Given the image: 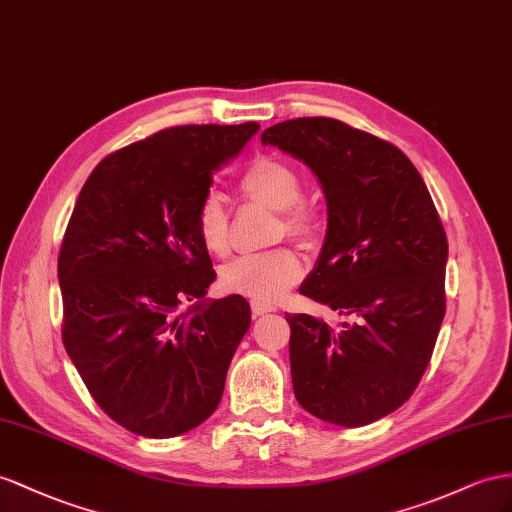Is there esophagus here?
Returning <instances> with one entry per match:
<instances>
[{
	"mask_svg": "<svg viewBox=\"0 0 512 512\" xmlns=\"http://www.w3.org/2000/svg\"><path fill=\"white\" fill-rule=\"evenodd\" d=\"M251 309H253L255 316H264V313L277 311V305L266 303V300H253V303H251Z\"/></svg>",
	"mask_w": 512,
	"mask_h": 512,
	"instance_id": "34e87169",
	"label": "esophagus"
}]
</instances>
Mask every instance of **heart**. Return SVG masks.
Instances as JSON below:
<instances>
[{"mask_svg": "<svg viewBox=\"0 0 512 512\" xmlns=\"http://www.w3.org/2000/svg\"><path fill=\"white\" fill-rule=\"evenodd\" d=\"M244 199L279 209L277 238H290L311 244L322 231V214L316 203L303 199V175L290 164L274 157H257L238 179ZM196 233L216 257H225L231 246V220L225 203L216 192H207L196 207ZM303 274V259L292 246H277L264 253L235 259L222 272L227 290L253 300H279Z\"/></svg>", "mask_w": 512, "mask_h": 512, "instance_id": "heart-1", "label": "heart"}]
</instances>
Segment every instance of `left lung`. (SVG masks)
Wrapping results in <instances>:
<instances>
[{
	"instance_id": "1",
	"label": "left lung",
	"mask_w": 512,
	"mask_h": 512,
	"mask_svg": "<svg viewBox=\"0 0 512 512\" xmlns=\"http://www.w3.org/2000/svg\"><path fill=\"white\" fill-rule=\"evenodd\" d=\"M261 142L320 179L329 227L300 294L352 318L333 329L285 313L294 396L329 424H372L411 398L437 344L448 261L437 207L396 144L337 119L283 121Z\"/></svg>"
}]
</instances>
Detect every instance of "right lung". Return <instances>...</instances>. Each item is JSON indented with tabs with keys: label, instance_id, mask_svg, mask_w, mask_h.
I'll list each match as a JSON object with an SVG mask.
<instances>
[{
	"label": "right lung",
	"instance_id": "right-lung-1",
	"mask_svg": "<svg viewBox=\"0 0 512 512\" xmlns=\"http://www.w3.org/2000/svg\"><path fill=\"white\" fill-rule=\"evenodd\" d=\"M257 129L155 131L103 157L77 196L58 255L62 342L103 413L136 435L203 424L251 326L246 298L203 300L216 272L194 218Z\"/></svg>",
	"mask_w": 512,
	"mask_h": 512
}]
</instances>
